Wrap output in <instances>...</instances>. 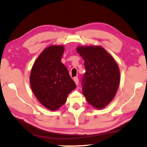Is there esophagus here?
<instances>
[{"label": "esophagus", "instance_id": "34e87169", "mask_svg": "<svg viewBox=\"0 0 147 147\" xmlns=\"http://www.w3.org/2000/svg\"><path fill=\"white\" fill-rule=\"evenodd\" d=\"M73 80H74V82L76 84V85L78 86V78H77V77H74V78H73Z\"/></svg>", "mask_w": 147, "mask_h": 147}]
</instances>
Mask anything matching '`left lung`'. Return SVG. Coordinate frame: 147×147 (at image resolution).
Listing matches in <instances>:
<instances>
[{
  "mask_svg": "<svg viewBox=\"0 0 147 147\" xmlns=\"http://www.w3.org/2000/svg\"><path fill=\"white\" fill-rule=\"evenodd\" d=\"M76 51L84 60L86 73L82 84L88 102L102 109L115 97L120 71L114 58L101 46H79Z\"/></svg>",
  "mask_w": 147,
  "mask_h": 147,
  "instance_id": "1",
  "label": "left lung"
}]
</instances>
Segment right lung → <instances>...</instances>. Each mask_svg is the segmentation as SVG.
Returning <instances> with one entry per match:
<instances>
[{"label": "right lung", "instance_id": "obj_1", "mask_svg": "<svg viewBox=\"0 0 147 147\" xmlns=\"http://www.w3.org/2000/svg\"><path fill=\"white\" fill-rule=\"evenodd\" d=\"M64 50L63 45H56L45 49L35 61L30 76L34 95L51 111L63 105L68 94L76 87L61 61Z\"/></svg>", "mask_w": 147, "mask_h": 147}]
</instances>
